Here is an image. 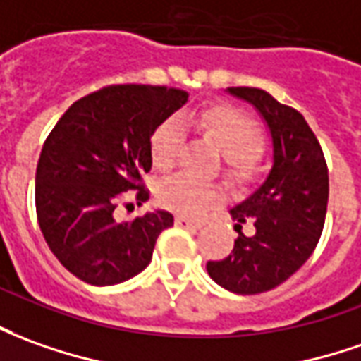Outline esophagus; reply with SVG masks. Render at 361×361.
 Returning a JSON list of instances; mask_svg holds the SVG:
<instances>
[{
	"mask_svg": "<svg viewBox=\"0 0 361 361\" xmlns=\"http://www.w3.org/2000/svg\"><path fill=\"white\" fill-rule=\"evenodd\" d=\"M175 224L176 226H186V228H202L204 226L202 220H195V218H188V216H176Z\"/></svg>",
	"mask_w": 361,
	"mask_h": 361,
	"instance_id": "1",
	"label": "esophagus"
}]
</instances>
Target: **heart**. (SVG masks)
I'll list each match as a JSON object with an SVG mask.
<instances>
[{"mask_svg": "<svg viewBox=\"0 0 361 361\" xmlns=\"http://www.w3.org/2000/svg\"><path fill=\"white\" fill-rule=\"evenodd\" d=\"M186 123L198 128L226 157L224 173L232 183H250L259 173V151L263 133L259 126L243 111L228 106H212L185 116ZM183 145V126L178 118L161 121L149 139V155L157 171L166 173L175 166ZM159 204L186 214L200 216L220 200V192L210 185L196 183L185 175L166 178L157 190Z\"/></svg>", "mask_w": 361, "mask_h": 361, "instance_id": "1", "label": "heart"}]
</instances>
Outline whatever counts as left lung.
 <instances>
[{
    "instance_id": "1",
    "label": "left lung",
    "mask_w": 361,
    "mask_h": 361,
    "mask_svg": "<svg viewBox=\"0 0 361 361\" xmlns=\"http://www.w3.org/2000/svg\"><path fill=\"white\" fill-rule=\"evenodd\" d=\"M253 104L273 139V169L247 200L230 210L235 232L228 257L208 261L206 269L220 287L238 295L275 289L302 267L317 247L328 206V166L307 119L259 88H230ZM254 224L247 238L243 223Z\"/></svg>"
}]
</instances>
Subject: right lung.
<instances>
[{"mask_svg":"<svg viewBox=\"0 0 361 361\" xmlns=\"http://www.w3.org/2000/svg\"><path fill=\"white\" fill-rule=\"evenodd\" d=\"M186 100L176 88L114 84L74 102L52 128L37 163L35 206L49 250L74 277L104 287L149 265L173 214L119 222L116 208L128 190H137V204L149 198L151 133Z\"/></svg>","mask_w":361,"mask_h":361,"instance_id":"add662e5","label":"right lung"}]
</instances>
